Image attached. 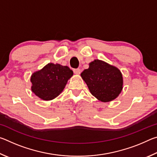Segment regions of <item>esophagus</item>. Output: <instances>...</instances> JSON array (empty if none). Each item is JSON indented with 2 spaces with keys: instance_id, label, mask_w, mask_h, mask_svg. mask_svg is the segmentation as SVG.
Returning <instances> with one entry per match:
<instances>
[{
  "instance_id": "esophagus-1",
  "label": "esophagus",
  "mask_w": 157,
  "mask_h": 157,
  "mask_svg": "<svg viewBox=\"0 0 157 157\" xmlns=\"http://www.w3.org/2000/svg\"><path fill=\"white\" fill-rule=\"evenodd\" d=\"M73 72H74V73L76 74V75H79V74H80V73H81V70L79 68L74 69Z\"/></svg>"
}]
</instances>
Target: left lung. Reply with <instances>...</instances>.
<instances>
[{"mask_svg":"<svg viewBox=\"0 0 157 157\" xmlns=\"http://www.w3.org/2000/svg\"><path fill=\"white\" fill-rule=\"evenodd\" d=\"M91 94L98 100L108 102L115 100L123 88V75L116 66L95 59L81 73Z\"/></svg>","mask_w":157,"mask_h":157,"instance_id":"obj_1","label":"left lung"}]
</instances>
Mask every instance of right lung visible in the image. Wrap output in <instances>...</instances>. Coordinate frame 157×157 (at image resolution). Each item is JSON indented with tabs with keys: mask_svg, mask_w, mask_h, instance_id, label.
I'll use <instances>...</instances> for the list:
<instances>
[{
	"mask_svg": "<svg viewBox=\"0 0 157 157\" xmlns=\"http://www.w3.org/2000/svg\"><path fill=\"white\" fill-rule=\"evenodd\" d=\"M73 75V71L67 66L48 63L31 75V90L41 100H53L63 91Z\"/></svg>",
	"mask_w": 157,
	"mask_h": 157,
	"instance_id": "1",
	"label": "right lung"
}]
</instances>
